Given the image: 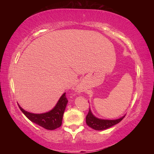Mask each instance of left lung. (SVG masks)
<instances>
[{"label":"left lung","mask_w":154,"mask_h":154,"mask_svg":"<svg viewBox=\"0 0 154 154\" xmlns=\"http://www.w3.org/2000/svg\"><path fill=\"white\" fill-rule=\"evenodd\" d=\"M125 116L122 118L117 119H102L97 118L92 114L90 109H89V112L86 116V124L89 127L92 128V129L96 130H103L109 128L114 125L118 124L120 122Z\"/></svg>","instance_id":"1"}]
</instances>
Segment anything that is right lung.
<instances>
[{"instance_id": "right-lung-1", "label": "right lung", "mask_w": 154, "mask_h": 154, "mask_svg": "<svg viewBox=\"0 0 154 154\" xmlns=\"http://www.w3.org/2000/svg\"><path fill=\"white\" fill-rule=\"evenodd\" d=\"M68 100L66 97V93H64L54 109L44 113L36 114L30 113L23 109L19 105L18 106L22 113L31 122L47 130H52L61 126L62 118Z\"/></svg>"}]
</instances>
